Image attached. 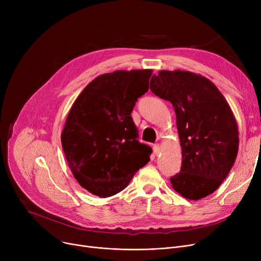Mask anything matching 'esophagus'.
I'll list each match as a JSON object with an SVG mask.
<instances>
[{"label":"esophagus","mask_w":261,"mask_h":261,"mask_svg":"<svg viewBox=\"0 0 261 261\" xmlns=\"http://www.w3.org/2000/svg\"><path fill=\"white\" fill-rule=\"evenodd\" d=\"M160 153H161V146L159 144H156L153 146V154L158 156Z\"/></svg>","instance_id":"obj_1"}]
</instances>
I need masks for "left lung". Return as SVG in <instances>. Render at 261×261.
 I'll return each instance as SVG.
<instances>
[{
	"instance_id": "obj_1",
	"label": "left lung",
	"mask_w": 261,
	"mask_h": 261,
	"mask_svg": "<svg viewBox=\"0 0 261 261\" xmlns=\"http://www.w3.org/2000/svg\"><path fill=\"white\" fill-rule=\"evenodd\" d=\"M150 90L172 103L182 149L172 188L189 200L212 195L226 179L239 148L237 120L213 82L189 71H160Z\"/></svg>"
}]
</instances>
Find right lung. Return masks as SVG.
<instances>
[{
  "label": "right lung",
  "mask_w": 261,
  "mask_h": 261,
  "mask_svg": "<svg viewBox=\"0 0 261 261\" xmlns=\"http://www.w3.org/2000/svg\"><path fill=\"white\" fill-rule=\"evenodd\" d=\"M151 75L152 70H119L96 77L67 114L63 152L79 185L92 195L118 194L150 161L152 150L136 140L131 112Z\"/></svg>",
  "instance_id": "add662e5"
}]
</instances>
